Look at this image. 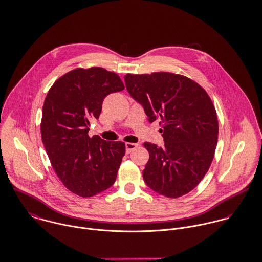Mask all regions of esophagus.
<instances>
[{
  "instance_id": "34e87169",
  "label": "esophagus",
  "mask_w": 262,
  "mask_h": 262,
  "mask_svg": "<svg viewBox=\"0 0 262 262\" xmlns=\"http://www.w3.org/2000/svg\"><path fill=\"white\" fill-rule=\"evenodd\" d=\"M138 146L137 143H131V142H127L125 144V147H126V154H130L133 149H135L136 147Z\"/></svg>"
}]
</instances>
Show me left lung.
<instances>
[{"label": "left lung", "mask_w": 262, "mask_h": 262, "mask_svg": "<svg viewBox=\"0 0 262 262\" xmlns=\"http://www.w3.org/2000/svg\"><path fill=\"white\" fill-rule=\"evenodd\" d=\"M126 88L149 123L160 120L165 146L145 142L149 160L143 180L155 192L178 198L193 190L213 160L219 122L206 91L183 75L127 74Z\"/></svg>", "instance_id": "obj_1"}]
</instances>
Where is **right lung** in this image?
I'll use <instances>...</instances> for the list:
<instances>
[{"mask_svg": "<svg viewBox=\"0 0 262 262\" xmlns=\"http://www.w3.org/2000/svg\"><path fill=\"white\" fill-rule=\"evenodd\" d=\"M125 88L120 77L100 67L77 68L50 88L42 107L41 139L64 186L81 197L108 189L116 181L125 143L88 136L104 97Z\"/></svg>", "mask_w": 262, "mask_h": 262, "instance_id": "1", "label": "right lung"}]
</instances>
